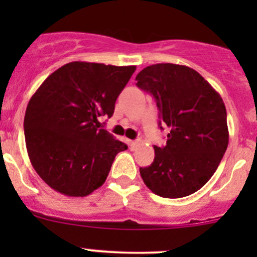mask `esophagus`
<instances>
[{"mask_svg": "<svg viewBox=\"0 0 257 257\" xmlns=\"http://www.w3.org/2000/svg\"><path fill=\"white\" fill-rule=\"evenodd\" d=\"M138 145H139V141H131V142H129V147H131L132 150L136 149Z\"/></svg>", "mask_w": 257, "mask_h": 257, "instance_id": "esophagus-1", "label": "esophagus"}]
</instances>
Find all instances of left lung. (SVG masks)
Listing matches in <instances>:
<instances>
[{"label": "left lung", "mask_w": 257, "mask_h": 257, "mask_svg": "<svg viewBox=\"0 0 257 257\" xmlns=\"http://www.w3.org/2000/svg\"><path fill=\"white\" fill-rule=\"evenodd\" d=\"M137 85L155 98L167 144L154 145V162L141 168L157 195L178 199L203 188L219 167L227 144L226 108L219 93L193 68L173 63L147 67Z\"/></svg>", "instance_id": "left-lung-1"}]
</instances>
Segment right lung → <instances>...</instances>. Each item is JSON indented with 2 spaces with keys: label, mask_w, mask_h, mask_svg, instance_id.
<instances>
[{
  "label": "right lung",
  "mask_w": 257,
  "mask_h": 257,
  "mask_svg": "<svg viewBox=\"0 0 257 257\" xmlns=\"http://www.w3.org/2000/svg\"><path fill=\"white\" fill-rule=\"evenodd\" d=\"M136 66L71 62L46 78L26 109L25 139L37 174L53 190L87 196L102 186L114 158L128 149L98 119L113 115Z\"/></svg>",
  "instance_id": "add662e5"
}]
</instances>
